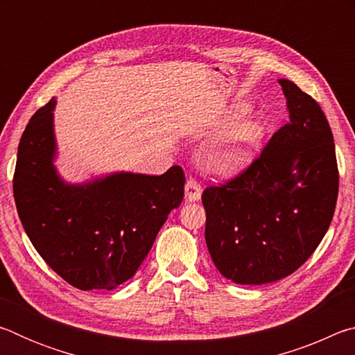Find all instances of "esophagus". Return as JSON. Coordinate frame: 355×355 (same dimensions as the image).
I'll list each match as a JSON object with an SVG mask.
<instances>
[{"mask_svg":"<svg viewBox=\"0 0 355 355\" xmlns=\"http://www.w3.org/2000/svg\"><path fill=\"white\" fill-rule=\"evenodd\" d=\"M184 192H186V200L196 202L202 197V186L194 178H189L184 184Z\"/></svg>","mask_w":355,"mask_h":355,"instance_id":"34e87169","label":"esophagus"}]
</instances>
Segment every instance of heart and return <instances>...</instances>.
<instances>
[{"instance_id": "1", "label": "heart", "mask_w": 355, "mask_h": 355, "mask_svg": "<svg viewBox=\"0 0 355 355\" xmlns=\"http://www.w3.org/2000/svg\"><path fill=\"white\" fill-rule=\"evenodd\" d=\"M248 112L244 105L235 107V117H243ZM263 127L255 122L239 123L219 142L205 150L203 164L208 169L220 173H230L249 164L263 139Z\"/></svg>"}]
</instances>
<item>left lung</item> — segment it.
<instances>
[{"label": "left lung", "mask_w": 355, "mask_h": 355, "mask_svg": "<svg viewBox=\"0 0 355 355\" xmlns=\"http://www.w3.org/2000/svg\"><path fill=\"white\" fill-rule=\"evenodd\" d=\"M279 84L290 122L243 172L202 194L209 255L241 285L269 284L302 266L326 235L338 197L334 136L321 106L290 80Z\"/></svg>", "instance_id": "8db88e82"}]
</instances>
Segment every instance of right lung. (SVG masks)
I'll return each mask as SVG.
<instances>
[{"label": "right lung", "instance_id": "1", "mask_svg": "<svg viewBox=\"0 0 355 355\" xmlns=\"http://www.w3.org/2000/svg\"><path fill=\"white\" fill-rule=\"evenodd\" d=\"M55 98L35 111L19 144L14 199L35 250L78 290H112L133 277L159 228L183 200L184 173L120 172L65 184L53 166Z\"/></svg>", "mask_w": 355, "mask_h": 355}]
</instances>
